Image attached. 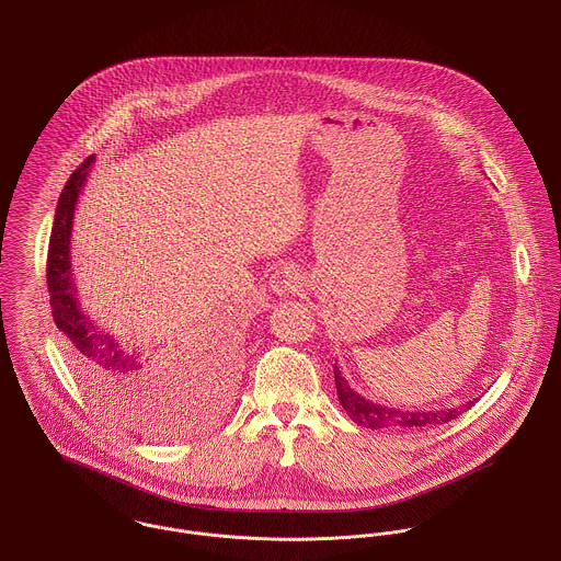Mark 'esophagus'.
<instances>
[{"label": "esophagus", "mask_w": 561, "mask_h": 561, "mask_svg": "<svg viewBox=\"0 0 561 561\" xmlns=\"http://www.w3.org/2000/svg\"><path fill=\"white\" fill-rule=\"evenodd\" d=\"M300 274L294 267H280L270 278V291L276 296H289L300 289Z\"/></svg>", "instance_id": "34e87169"}]
</instances>
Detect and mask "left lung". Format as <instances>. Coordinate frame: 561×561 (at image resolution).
<instances>
[{"label": "left lung", "mask_w": 561, "mask_h": 561, "mask_svg": "<svg viewBox=\"0 0 561 561\" xmlns=\"http://www.w3.org/2000/svg\"><path fill=\"white\" fill-rule=\"evenodd\" d=\"M334 379H336V392L339 401L347 415L366 428H386V431H415L424 426H437L446 424L455 417H459L462 411L471 408L476 401H467L460 408L433 409V411H409V409L386 408L379 403L368 401L357 390L350 386V381L343 377L339 366L334 364Z\"/></svg>", "instance_id": "left-lung-1"}]
</instances>
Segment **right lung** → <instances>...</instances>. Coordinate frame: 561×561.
Segmentation results:
<instances>
[{
  "label": "right lung",
  "instance_id": "right-lung-1",
  "mask_svg": "<svg viewBox=\"0 0 561 561\" xmlns=\"http://www.w3.org/2000/svg\"><path fill=\"white\" fill-rule=\"evenodd\" d=\"M92 162L94 156H88L70 175L59 195L47 259L53 321L61 332L64 352L72 373L90 399L96 401V405L111 420L124 424H133L141 420V415L146 417L152 411L153 401L162 403V397L169 399L173 390L186 381H193L199 377V373L216 381L218 392H225L231 357H225L229 350L218 347L209 334L182 347L169 343L158 347L122 345L79 305V291L72 276L70 238L75 207L90 175ZM141 431L153 435L150 424L141 426Z\"/></svg>",
  "mask_w": 561,
  "mask_h": 561
}]
</instances>
